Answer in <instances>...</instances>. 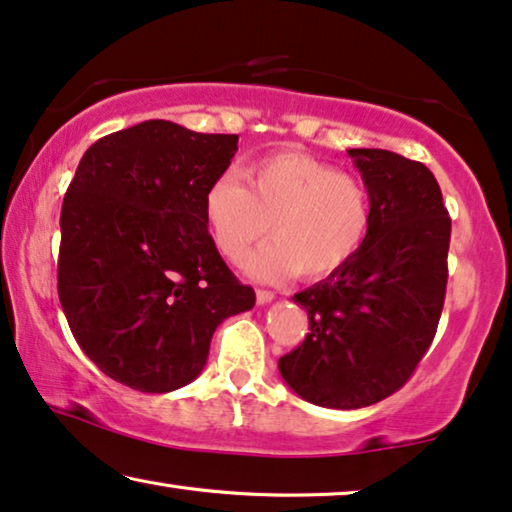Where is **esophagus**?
Segmentation results:
<instances>
[{
    "label": "esophagus",
    "mask_w": 512,
    "mask_h": 512,
    "mask_svg": "<svg viewBox=\"0 0 512 512\" xmlns=\"http://www.w3.org/2000/svg\"><path fill=\"white\" fill-rule=\"evenodd\" d=\"M274 300L272 291H256V302L258 305H268V302Z\"/></svg>",
    "instance_id": "esophagus-1"
}]
</instances>
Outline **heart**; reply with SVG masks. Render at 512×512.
Wrapping results in <instances>:
<instances>
[{"mask_svg": "<svg viewBox=\"0 0 512 512\" xmlns=\"http://www.w3.org/2000/svg\"><path fill=\"white\" fill-rule=\"evenodd\" d=\"M244 180L219 175L203 194L214 247L240 263L272 231L274 242L247 261L251 277L281 281L300 274L328 279L358 256L372 226V196L360 177L311 154L281 150L244 168Z\"/></svg>", "mask_w": 512, "mask_h": 512, "instance_id": "heart-1", "label": "heart"}]
</instances>
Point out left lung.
I'll use <instances>...</instances> for the list:
<instances>
[{
  "label": "left lung",
  "mask_w": 512,
  "mask_h": 512,
  "mask_svg": "<svg viewBox=\"0 0 512 512\" xmlns=\"http://www.w3.org/2000/svg\"><path fill=\"white\" fill-rule=\"evenodd\" d=\"M372 196L358 256L295 293L309 332L279 358L284 381L325 409H362L416 372L436 335L448 284L450 217L425 164L388 150H346Z\"/></svg>",
  "instance_id": "1"
}]
</instances>
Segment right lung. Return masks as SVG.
I'll use <instances>...</instances> for the list:
<instances>
[{
	"label": "right lung",
	"instance_id": "obj_1",
	"mask_svg": "<svg viewBox=\"0 0 512 512\" xmlns=\"http://www.w3.org/2000/svg\"><path fill=\"white\" fill-rule=\"evenodd\" d=\"M238 152L233 133L147 120L103 136L66 189L57 293L103 374L170 392L203 372L214 330L254 307L207 233L203 194Z\"/></svg>",
	"mask_w": 512,
	"mask_h": 512
}]
</instances>
